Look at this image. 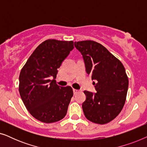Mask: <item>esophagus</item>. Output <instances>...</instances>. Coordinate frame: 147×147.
<instances>
[{
	"label": "esophagus",
	"mask_w": 147,
	"mask_h": 147,
	"mask_svg": "<svg viewBox=\"0 0 147 147\" xmlns=\"http://www.w3.org/2000/svg\"><path fill=\"white\" fill-rule=\"evenodd\" d=\"M73 92H74V94H76L78 92H79V90H78L76 89H73Z\"/></svg>",
	"instance_id": "esophagus-1"
}]
</instances>
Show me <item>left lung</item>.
Returning <instances> with one entry per match:
<instances>
[{
  "instance_id": "obj_1",
  "label": "left lung",
  "mask_w": 147,
  "mask_h": 147,
  "mask_svg": "<svg viewBox=\"0 0 147 147\" xmlns=\"http://www.w3.org/2000/svg\"><path fill=\"white\" fill-rule=\"evenodd\" d=\"M81 53L86 71L92 76L96 93L84 91V115L90 121L104 124L114 120L123 108L128 79L122 63L100 43L94 41L74 43Z\"/></svg>"
}]
</instances>
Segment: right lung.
Listing matches in <instances>:
<instances>
[{"label": "right lung", "instance_id": "add662e5", "mask_svg": "<svg viewBox=\"0 0 147 147\" xmlns=\"http://www.w3.org/2000/svg\"><path fill=\"white\" fill-rule=\"evenodd\" d=\"M74 48L73 41L48 39L36 48L22 68L19 93L25 107L36 119L45 123L65 117L73 96L70 86L55 83L58 68Z\"/></svg>", "mask_w": 147, "mask_h": 147}]
</instances>
